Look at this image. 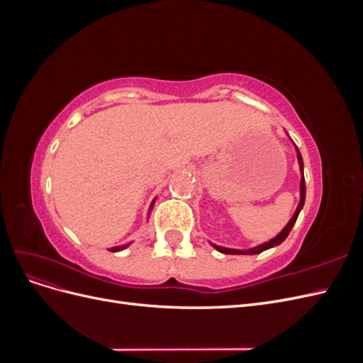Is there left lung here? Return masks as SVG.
<instances>
[{"instance_id": "left-lung-1", "label": "left lung", "mask_w": 363, "mask_h": 363, "mask_svg": "<svg viewBox=\"0 0 363 363\" xmlns=\"http://www.w3.org/2000/svg\"><path fill=\"white\" fill-rule=\"evenodd\" d=\"M295 151H296V159H298L300 172H301V182H300V203H298V206H296V211L294 212L292 218L289 219V223H288L286 225H284V228L281 230V232H280L276 238H272V239L268 240V242H263V244H260V245H257V247H252V248H248V250H233V248H225V247H219V245L212 244V247H213L215 250H218L219 252H224V255H259V252H262V251H265V250H269V248H272V247L280 245V244L283 242V240L288 238V235L291 233V230H292V227H294V224H295V221H296V218H298V215H300V212H301V208H303V206H304V200H306V183H304V172H303V157H301L300 151H298V148H296V147H295Z\"/></svg>"}]
</instances>
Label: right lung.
Here are the masks:
<instances>
[{"label":"right lung","instance_id":"add662e5","mask_svg":"<svg viewBox=\"0 0 363 363\" xmlns=\"http://www.w3.org/2000/svg\"><path fill=\"white\" fill-rule=\"evenodd\" d=\"M155 201H156V199L152 200V203H151V206H150V211L152 208V206H155ZM150 211H148V215H150ZM131 242H128V244H124V245H118V247H113V248H111V251H113V252H116V251H123V250H125L128 245H130Z\"/></svg>","mask_w":363,"mask_h":363}]
</instances>
